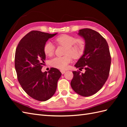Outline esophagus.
Listing matches in <instances>:
<instances>
[{
  "instance_id": "1",
  "label": "esophagus",
  "mask_w": 127,
  "mask_h": 127,
  "mask_svg": "<svg viewBox=\"0 0 127 127\" xmlns=\"http://www.w3.org/2000/svg\"><path fill=\"white\" fill-rule=\"evenodd\" d=\"M61 73H62V74H64V73H65V70H61Z\"/></svg>"
}]
</instances>
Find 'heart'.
Returning <instances> with one entry per match:
<instances>
[{
    "instance_id": "heart-1",
    "label": "heart",
    "mask_w": 127,
    "mask_h": 127,
    "mask_svg": "<svg viewBox=\"0 0 127 127\" xmlns=\"http://www.w3.org/2000/svg\"><path fill=\"white\" fill-rule=\"evenodd\" d=\"M56 42L59 45L65 46L64 54L65 56L57 57L50 61V65L59 69H66L68 64L72 60V57L74 59H79L81 57L84 53L85 44L81 38L63 34L57 37L55 39ZM55 47L51 41H48L44 46V52L47 56L51 57L55 52Z\"/></svg>"
}]
</instances>
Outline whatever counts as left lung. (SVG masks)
I'll use <instances>...</instances> for the list:
<instances>
[{
  "label": "left lung",
  "mask_w": 127,
  "mask_h": 127,
  "mask_svg": "<svg viewBox=\"0 0 127 127\" xmlns=\"http://www.w3.org/2000/svg\"><path fill=\"white\" fill-rule=\"evenodd\" d=\"M78 34L85 41L84 53L75 66L85 69V73L72 71L71 86L75 92L83 96L96 93L109 77L111 56L107 42L98 32L91 29H80Z\"/></svg>",
  "instance_id": "left-lung-1"
}]
</instances>
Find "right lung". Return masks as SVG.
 Wrapping results in <instances>:
<instances>
[{"mask_svg": "<svg viewBox=\"0 0 127 127\" xmlns=\"http://www.w3.org/2000/svg\"><path fill=\"white\" fill-rule=\"evenodd\" d=\"M57 34L31 31L20 40L16 50L15 66L18 82L28 95L38 101H46L54 95L62 75L54 68L48 72L41 71L46 59L44 46Z\"/></svg>", "mask_w": 127, "mask_h": 127, "instance_id": "1", "label": "right lung"}]
</instances>
